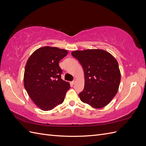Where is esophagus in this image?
I'll list each match as a JSON object with an SVG mask.
<instances>
[{"label":"esophagus","mask_w":146,"mask_h":146,"mask_svg":"<svg viewBox=\"0 0 146 146\" xmlns=\"http://www.w3.org/2000/svg\"><path fill=\"white\" fill-rule=\"evenodd\" d=\"M76 79H74V80L72 82V85H74V84L76 83Z\"/></svg>","instance_id":"34e87169"}]
</instances>
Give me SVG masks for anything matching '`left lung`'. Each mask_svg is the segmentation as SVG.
<instances>
[{
	"instance_id": "left-lung-1",
	"label": "left lung",
	"mask_w": 146,
	"mask_h": 146,
	"mask_svg": "<svg viewBox=\"0 0 146 146\" xmlns=\"http://www.w3.org/2000/svg\"><path fill=\"white\" fill-rule=\"evenodd\" d=\"M82 66L85 87L78 96L83 102L95 108L108 105L116 94L121 82L117 61L110 53L100 49L71 53Z\"/></svg>"
}]
</instances>
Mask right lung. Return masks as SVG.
Wrapping results in <instances>:
<instances>
[{"label": "right lung", "instance_id": "1", "mask_svg": "<svg viewBox=\"0 0 146 146\" xmlns=\"http://www.w3.org/2000/svg\"><path fill=\"white\" fill-rule=\"evenodd\" d=\"M68 51L57 47H43L35 51L25 65L24 87L30 98L44 111L62 104L70 88L61 78L60 61Z\"/></svg>", "mask_w": 146, "mask_h": 146}]
</instances>
